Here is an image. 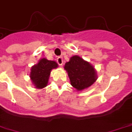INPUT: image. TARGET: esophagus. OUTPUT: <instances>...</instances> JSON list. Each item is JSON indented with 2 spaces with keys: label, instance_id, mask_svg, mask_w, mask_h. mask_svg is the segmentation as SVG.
<instances>
[{
  "label": "esophagus",
  "instance_id": "obj_1",
  "mask_svg": "<svg viewBox=\"0 0 132 132\" xmlns=\"http://www.w3.org/2000/svg\"><path fill=\"white\" fill-rule=\"evenodd\" d=\"M57 62H58V63L60 66H62L63 64V59L61 57H59L57 59Z\"/></svg>",
  "mask_w": 132,
  "mask_h": 132
}]
</instances>
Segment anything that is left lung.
Instances as JSON below:
<instances>
[{"label": "left lung", "mask_w": 132, "mask_h": 132, "mask_svg": "<svg viewBox=\"0 0 132 132\" xmlns=\"http://www.w3.org/2000/svg\"><path fill=\"white\" fill-rule=\"evenodd\" d=\"M64 68L68 72L71 84L77 90L87 88L96 81V72L94 67L79 56H72Z\"/></svg>", "instance_id": "obj_1"}]
</instances>
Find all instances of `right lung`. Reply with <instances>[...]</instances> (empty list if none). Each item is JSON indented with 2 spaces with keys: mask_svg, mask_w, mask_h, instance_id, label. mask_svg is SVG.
<instances>
[{
  "mask_svg": "<svg viewBox=\"0 0 132 132\" xmlns=\"http://www.w3.org/2000/svg\"><path fill=\"white\" fill-rule=\"evenodd\" d=\"M58 67L55 61L46 59L40 60L37 64L32 67L30 77L33 84L37 88H43L47 85L51 70Z\"/></svg>",
  "mask_w": 132,
  "mask_h": 132,
  "instance_id": "obj_1",
  "label": "right lung"
}]
</instances>
